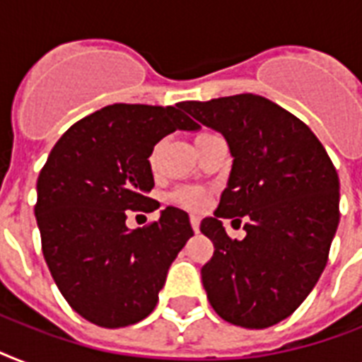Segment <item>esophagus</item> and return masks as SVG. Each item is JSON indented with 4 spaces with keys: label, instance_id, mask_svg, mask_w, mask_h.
Segmentation results:
<instances>
[{
    "label": "esophagus",
    "instance_id": "obj_1",
    "mask_svg": "<svg viewBox=\"0 0 362 362\" xmlns=\"http://www.w3.org/2000/svg\"><path fill=\"white\" fill-rule=\"evenodd\" d=\"M189 223H192L193 231L199 233V226H201V218H199V216H195V214H192V216H189Z\"/></svg>",
    "mask_w": 362,
    "mask_h": 362
}]
</instances>
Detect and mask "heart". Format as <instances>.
<instances>
[{
	"label": "heart",
	"mask_w": 362,
	"mask_h": 362,
	"mask_svg": "<svg viewBox=\"0 0 362 362\" xmlns=\"http://www.w3.org/2000/svg\"><path fill=\"white\" fill-rule=\"evenodd\" d=\"M175 201H178V203L187 206V209H201L204 204V201H206V195H204L203 189H197V187H184V189H178V192L175 193Z\"/></svg>",
	"instance_id": "1"
}]
</instances>
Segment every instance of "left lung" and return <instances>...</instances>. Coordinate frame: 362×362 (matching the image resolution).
Masks as SVG:
<instances>
[{
  "instance_id": "1",
  "label": "left lung",
  "mask_w": 362,
  "mask_h": 362,
  "mask_svg": "<svg viewBox=\"0 0 362 362\" xmlns=\"http://www.w3.org/2000/svg\"><path fill=\"white\" fill-rule=\"evenodd\" d=\"M182 109L221 133L233 156L220 206L201 221L214 242L201 269L206 297L233 325H276L325 269L340 221L337 169L308 125L261 95L186 101ZM242 217L247 237L231 241L221 220L240 225Z\"/></svg>"
}]
</instances>
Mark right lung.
Returning a JSON list of instances; mask_svg holds the SVG:
<instances>
[{
  "label": "right lung",
  "instance_id": "obj_1",
  "mask_svg": "<svg viewBox=\"0 0 362 362\" xmlns=\"http://www.w3.org/2000/svg\"><path fill=\"white\" fill-rule=\"evenodd\" d=\"M180 109L109 105L65 131L37 178L45 261L71 308L93 325L118 329L152 314L170 263L193 237L176 206L148 227L125 226L127 210L159 209L148 197L153 146L199 129Z\"/></svg>",
  "mask_w": 362,
  "mask_h": 362
}]
</instances>
